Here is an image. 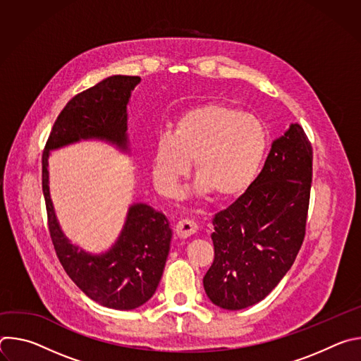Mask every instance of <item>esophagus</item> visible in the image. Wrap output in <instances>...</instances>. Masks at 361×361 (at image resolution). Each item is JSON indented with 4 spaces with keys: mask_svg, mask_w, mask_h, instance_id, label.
<instances>
[{
    "mask_svg": "<svg viewBox=\"0 0 361 361\" xmlns=\"http://www.w3.org/2000/svg\"><path fill=\"white\" fill-rule=\"evenodd\" d=\"M197 223L194 221V220H191V219H183V220H180L178 223H177V226H176V233H177V235L178 237H181V238H187V237H190L191 234H194L195 231H197Z\"/></svg>",
    "mask_w": 361,
    "mask_h": 361,
    "instance_id": "1",
    "label": "esophagus"
}]
</instances>
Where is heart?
Masks as SVG:
<instances>
[{"label":"heart","instance_id":"1","mask_svg":"<svg viewBox=\"0 0 361 361\" xmlns=\"http://www.w3.org/2000/svg\"><path fill=\"white\" fill-rule=\"evenodd\" d=\"M266 145V130L251 114L216 102L197 106L176 121L171 134L159 137L152 160L154 180L164 194H176L192 160L198 188L212 191L217 198H230L254 180Z\"/></svg>","mask_w":361,"mask_h":361}]
</instances>
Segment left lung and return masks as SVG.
I'll use <instances>...</instances> for the list:
<instances>
[{"label": "left lung", "mask_w": 361, "mask_h": 361, "mask_svg": "<svg viewBox=\"0 0 361 361\" xmlns=\"http://www.w3.org/2000/svg\"><path fill=\"white\" fill-rule=\"evenodd\" d=\"M312 178V142L291 124L262 173L212 220L214 262L202 283L216 305L241 310L259 302L291 269L305 235Z\"/></svg>", "instance_id": "1"}]
</instances>
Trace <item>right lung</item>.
<instances>
[{
    "label": "right lung",
    "instance_id": "right-lung-1",
    "mask_svg": "<svg viewBox=\"0 0 361 361\" xmlns=\"http://www.w3.org/2000/svg\"><path fill=\"white\" fill-rule=\"evenodd\" d=\"M137 75H113L73 97L57 117L42 151V192L48 231L70 279L91 300L116 310H133L148 301L161 280L171 228L164 214L134 204L116 245L91 255L63 234L48 188V154L81 138H101L127 149V104Z\"/></svg>",
    "mask_w": 361,
    "mask_h": 361
}]
</instances>
